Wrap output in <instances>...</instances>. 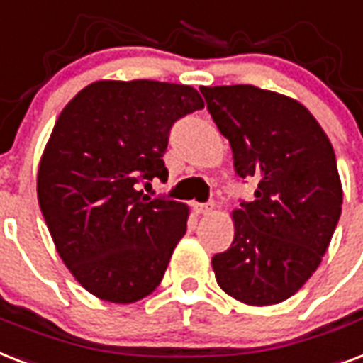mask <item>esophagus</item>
<instances>
[{
    "instance_id": "obj_1",
    "label": "esophagus",
    "mask_w": 363,
    "mask_h": 363,
    "mask_svg": "<svg viewBox=\"0 0 363 363\" xmlns=\"http://www.w3.org/2000/svg\"><path fill=\"white\" fill-rule=\"evenodd\" d=\"M193 210H195V213H199V216H201V213L206 216V213H210L213 210V202H206V204H193Z\"/></svg>"
}]
</instances>
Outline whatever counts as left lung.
<instances>
[{"label": "left lung", "instance_id": "8db88e82", "mask_svg": "<svg viewBox=\"0 0 363 363\" xmlns=\"http://www.w3.org/2000/svg\"><path fill=\"white\" fill-rule=\"evenodd\" d=\"M201 92L237 174L257 182L254 201L233 212L231 248L212 257L216 280L246 305L286 301L318 269L341 218L333 147L297 100L252 85Z\"/></svg>", "mask_w": 363, "mask_h": 363}]
</instances>
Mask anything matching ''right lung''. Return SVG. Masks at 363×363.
Instances as JSON below:
<instances>
[{"instance_id": "1", "label": "right lung", "mask_w": 363, "mask_h": 363, "mask_svg": "<svg viewBox=\"0 0 363 363\" xmlns=\"http://www.w3.org/2000/svg\"><path fill=\"white\" fill-rule=\"evenodd\" d=\"M204 108L187 85L96 81L62 109L38 172V201L75 280L109 303H134L161 284L189 210L143 187L167 182L174 123Z\"/></svg>"}]
</instances>
